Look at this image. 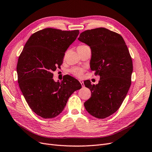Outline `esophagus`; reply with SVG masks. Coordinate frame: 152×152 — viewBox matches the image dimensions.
Masks as SVG:
<instances>
[{
    "instance_id": "1",
    "label": "esophagus",
    "mask_w": 152,
    "mask_h": 152,
    "mask_svg": "<svg viewBox=\"0 0 152 152\" xmlns=\"http://www.w3.org/2000/svg\"><path fill=\"white\" fill-rule=\"evenodd\" d=\"M79 81H80V83H81V85L82 87H83V88L85 87V85H84V83H83V81H81V80H80Z\"/></svg>"
}]
</instances>
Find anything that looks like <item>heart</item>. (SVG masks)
Listing matches in <instances>:
<instances>
[{
    "mask_svg": "<svg viewBox=\"0 0 152 152\" xmlns=\"http://www.w3.org/2000/svg\"><path fill=\"white\" fill-rule=\"evenodd\" d=\"M81 46H80L78 47H81ZM83 71H84V69L83 68H81V67H72V69H70L71 73H72V74L74 76H77V77H80L82 75Z\"/></svg>",
    "mask_w": 152,
    "mask_h": 152,
    "instance_id": "1",
    "label": "heart"
}]
</instances>
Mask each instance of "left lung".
<instances>
[{
	"label": "left lung",
	"instance_id": "obj_1",
	"mask_svg": "<svg viewBox=\"0 0 152 152\" xmlns=\"http://www.w3.org/2000/svg\"><path fill=\"white\" fill-rule=\"evenodd\" d=\"M80 41L91 50V70L100 77L96 85L84 81L91 96L84 103L91 115L104 119L119 109L131 85L133 63L123 37L99 27L80 34Z\"/></svg>",
	"mask_w": 152,
	"mask_h": 152
}]
</instances>
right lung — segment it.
<instances>
[{"mask_svg":"<svg viewBox=\"0 0 152 152\" xmlns=\"http://www.w3.org/2000/svg\"><path fill=\"white\" fill-rule=\"evenodd\" d=\"M79 33L53 28L39 31L28 39L19 57V88L31 109L43 118L59 115L71 95L81 88V83L69 75L61 83L53 79V72L63 64L65 52Z\"/></svg>","mask_w":152,"mask_h":152,"instance_id":"add662e5","label":"right lung"}]
</instances>
